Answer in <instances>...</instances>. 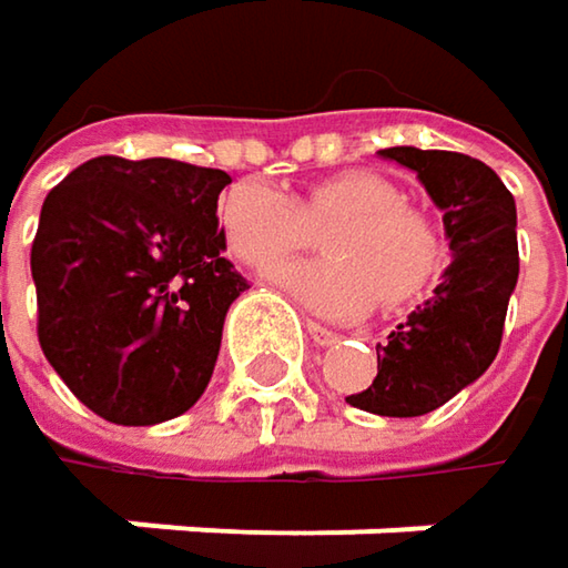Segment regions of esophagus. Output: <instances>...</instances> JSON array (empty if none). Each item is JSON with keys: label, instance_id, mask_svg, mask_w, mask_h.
<instances>
[{"label": "esophagus", "instance_id": "1", "mask_svg": "<svg viewBox=\"0 0 568 568\" xmlns=\"http://www.w3.org/2000/svg\"><path fill=\"white\" fill-rule=\"evenodd\" d=\"M305 328H308V335H312V342H315V345H335V342H338V335H335L332 328L318 325V322H308Z\"/></svg>", "mask_w": 568, "mask_h": 568}]
</instances>
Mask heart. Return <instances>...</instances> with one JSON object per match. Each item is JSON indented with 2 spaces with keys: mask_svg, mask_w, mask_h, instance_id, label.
Wrapping results in <instances>:
<instances>
[{
  "mask_svg": "<svg viewBox=\"0 0 568 568\" xmlns=\"http://www.w3.org/2000/svg\"><path fill=\"white\" fill-rule=\"evenodd\" d=\"M325 263H285L270 280L302 308L325 318H362L378 298L400 308L420 298L444 270L437 226L404 203L400 186L375 171H338L288 196L243 180L220 203L226 246L246 266H273L308 246L312 230L332 226Z\"/></svg>",
  "mask_w": 568,
  "mask_h": 568,
  "instance_id": "obj_1",
  "label": "heart"
}]
</instances>
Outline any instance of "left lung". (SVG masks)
Returning <instances> with one entry per match:
<instances>
[{"mask_svg":"<svg viewBox=\"0 0 568 568\" xmlns=\"http://www.w3.org/2000/svg\"><path fill=\"white\" fill-rule=\"evenodd\" d=\"M378 154L417 173L444 213L450 266L434 295L378 345L375 382L345 400L382 417H420L474 385L500 352L519 276L516 203L504 180L477 158L420 148Z\"/></svg>","mask_w":568,"mask_h":568,"instance_id":"1","label":"left lung"}]
</instances>
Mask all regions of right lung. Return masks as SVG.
<instances>
[{"mask_svg": "<svg viewBox=\"0 0 568 568\" xmlns=\"http://www.w3.org/2000/svg\"><path fill=\"white\" fill-rule=\"evenodd\" d=\"M230 173L94 158L42 203L32 243L39 345L84 407L124 427L190 410L246 280L216 220Z\"/></svg>", "mask_w": 568, "mask_h": 568, "instance_id": "add662e5", "label": "right lung"}]
</instances>
